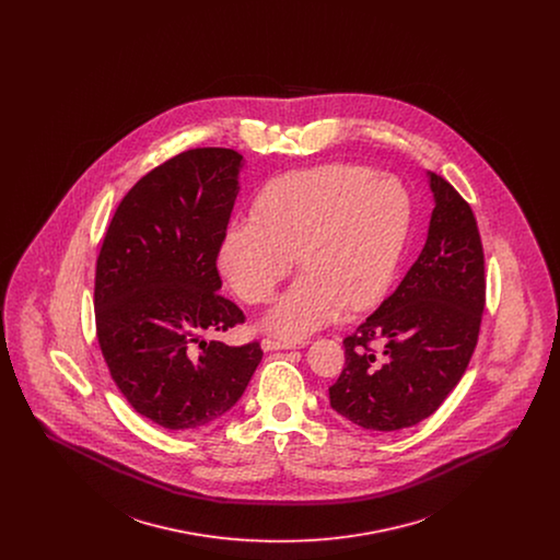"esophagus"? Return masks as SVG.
Segmentation results:
<instances>
[{
  "label": "esophagus",
  "instance_id": "34e87169",
  "mask_svg": "<svg viewBox=\"0 0 560 560\" xmlns=\"http://www.w3.org/2000/svg\"><path fill=\"white\" fill-rule=\"evenodd\" d=\"M306 345V340H279V338H265L262 348L265 350H285V348H300Z\"/></svg>",
  "mask_w": 560,
  "mask_h": 560
}]
</instances>
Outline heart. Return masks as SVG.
Here are the masks:
<instances>
[{
  "label": "heart",
  "instance_id": "obj_1",
  "mask_svg": "<svg viewBox=\"0 0 560 560\" xmlns=\"http://www.w3.org/2000/svg\"><path fill=\"white\" fill-rule=\"evenodd\" d=\"M409 224L400 180L365 165H320L272 180L254 215L226 226L218 265L241 300L265 304L300 256L306 272L267 315L270 331L300 338L386 295Z\"/></svg>",
  "mask_w": 560,
  "mask_h": 560
}]
</instances>
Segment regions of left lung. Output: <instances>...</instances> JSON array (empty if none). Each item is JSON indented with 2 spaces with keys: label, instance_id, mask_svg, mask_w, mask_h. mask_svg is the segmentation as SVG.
Returning <instances> with one entry per match:
<instances>
[{
  "label": "left lung",
  "instance_id": "left-lung-1",
  "mask_svg": "<svg viewBox=\"0 0 560 560\" xmlns=\"http://www.w3.org/2000/svg\"><path fill=\"white\" fill-rule=\"evenodd\" d=\"M428 240L399 288L345 338L331 407L357 427H416L450 397L479 342L485 254L468 201L430 174Z\"/></svg>",
  "mask_w": 560,
  "mask_h": 560
}]
</instances>
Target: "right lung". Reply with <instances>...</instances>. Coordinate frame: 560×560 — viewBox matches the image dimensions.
<instances>
[{
  "instance_id": "right-lung-1",
  "label": "right lung",
  "mask_w": 560,
  "mask_h": 560,
  "mask_svg": "<svg viewBox=\"0 0 560 560\" xmlns=\"http://www.w3.org/2000/svg\"><path fill=\"white\" fill-rule=\"evenodd\" d=\"M241 163L220 147L163 161L121 199L96 260V338L108 373L136 413L167 430L215 422L262 361L256 340H203L245 323L218 293L215 267Z\"/></svg>"
}]
</instances>
